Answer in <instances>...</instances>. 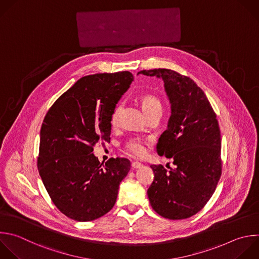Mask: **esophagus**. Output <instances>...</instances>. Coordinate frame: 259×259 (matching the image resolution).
Returning <instances> with one entry per match:
<instances>
[{
  "mask_svg": "<svg viewBox=\"0 0 259 259\" xmlns=\"http://www.w3.org/2000/svg\"><path fill=\"white\" fill-rule=\"evenodd\" d=\"M131 166H132L133 169H137V168H140L142 166V164L140 162H138V161H133L131 163Z\"/></svg>",
  "mask_w": 259,
  "mask_h": 259,
  "instance_id": "esophagus-1",
  "label": "esophagus"
}]
</instances>
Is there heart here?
Masks as SVG:
<instances>
[{"label": "heart", "mask_w": 259, "mask_h": 259, "mask_svg": "<svg viewBox=\"0 0 259 259\" xmlns=\"http://www.w3.org/2000/svg\"><path fill=\"white\" fill-rule=\"evenodd\" d=\"M141 107L144 113H147L155 108H161L159 101L153 97V96H144L141 99ZM119 113V108L117 107L112 115V124H116L117 122V117ZM125 149L127 152H129L132 155L135 156H142L145 153V147H144V142L142 139L138 137H133L128 140V142L125 144Z\"/></svg>", "instance_id": "b5f03b06"}]
</instances>
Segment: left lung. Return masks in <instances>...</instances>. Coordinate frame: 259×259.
I'll use <instances>...</instances> for the list:
<instances>
[{
    "mask_svg": "<svg viewBox=\"0 0 259 259\" xmlns=\"http://www.w3.org/2000/svg\"><path fill=\"white\" fill-rule=\"evenodd\" d=\"M139 74L163 82L170 116L156 151L173 159L176 165L168 171L162 165H150L154 178L147 196L159 215L184 220L206 204L221 177V132L217 116L192 79L169 69L143 70Z\"/></svg>",
    "mask_w": 259,
    "mask_h": 259,
    "instance_id": "obj_1",
    "label": "left lung"
}]
</instances>
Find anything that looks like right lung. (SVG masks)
<instances>
[{"mask_svg": "<svg viewBox=\"0 0 259 259\" xmlns=\"http://www.w3.org/2000/svg\"><path fill=\"white\" fill-rule=\"evenodd\" d=\"M132 81L128 71L82 77L44 119L39 176L55 205L72 220L94 221L115 205L130 161L117 157L103 164L93 146L111 139L113 112Z\"/></svg>", "mask_w": 259, "mask_h": 259, "instance_id": "1", "label": "right lung"}]
</instances>
